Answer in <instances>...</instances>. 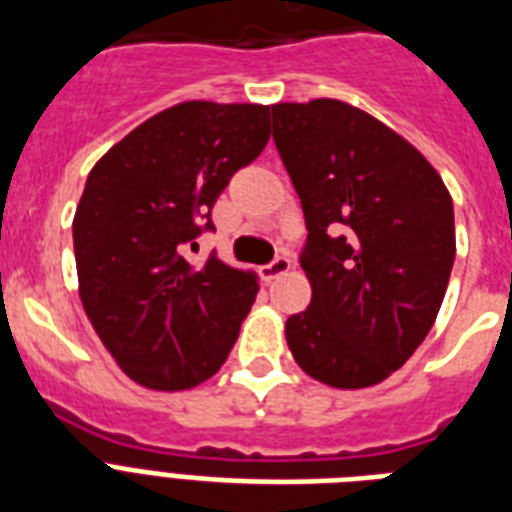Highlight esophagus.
<instances>
[{"label": "esophagus", "instance_id": "1", "mask_svg": "<svg viewBox=\"0 0 512 512\" xmlns=\"http://www.w3.org/2000/svg\"><path fill=\"white\" fill-rule=\"evenodd\" d=\"M290 267H293V264H290L288 256H277L275 261H269V264L261 267V277H264V280H277L280 275L290 272Z\"/></svg>", "mask_w": 512, "mask_h": 512}]
</instances>
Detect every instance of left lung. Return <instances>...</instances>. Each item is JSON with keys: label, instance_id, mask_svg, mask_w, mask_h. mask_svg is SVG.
Segmentation results:
<instances>
[{"label": "left lung", "instance_id": "obj_1", "mask_svg": "<svg viewBox=\"0 0 512 512\" xmlns=\"http://www.w3.org/2000/svg\"><path fill=\"white\" fill-rule=\"evenodd\" d=\"M272 137L306 219L312 304L285 322L314 380L367 388L436 322L455 264V208L423 153L341 100L277 102Z\"/></svg>", "mask_w": 512, "mask_h": 512}]
</instances>
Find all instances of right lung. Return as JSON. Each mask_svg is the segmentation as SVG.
Masks as SVG:
<instances>
[{"label":"right lung","mask_w":512,"mask_h":512,"mask_svg":"<svg viewBox=\"0 0 512 512\" xmlns=\"http://www.w3.org/2000/svg\"><path fill=\"white\" fill-rule=\"evenodd\" d=\"M269 142V108L179 102L89 171L73 216L79 296L94 333L140 386L185 391L235 346L259 282L211 253L185 259L232 174Z\"/></svg>","instance_id":"obj_1"}]
</instances>
